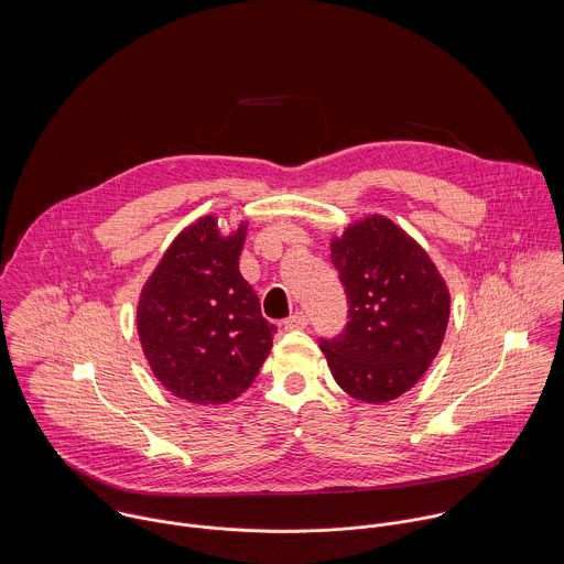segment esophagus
Instances as JSON below:
<instances>
[{"label": "esophagus", "instance_id": "1", "mask_svg": "<svg viewBox=\"0 0 564 564\" xmlns=\"http://www.w3.org/2000/svg\"><path fill=\"white\" fill-rule=\"evenodd\" d=\"M306 325H308V317H306L304 313H295V315H291V317L284 322L286 329H304Z\"/></svg>", "mask_w": 564, "mask_h": 564}]
</instances>
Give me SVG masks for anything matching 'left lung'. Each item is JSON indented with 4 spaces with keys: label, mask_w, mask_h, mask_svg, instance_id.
<instances>
[{
    "label": "left lung",
    "mask_w": 564,
    "mask_h": 564,
    "mask_svg": "<svg viewBox=\"0 0 564 564\" xmlns=\"http://www.w3.org/2000/svg\"><path fill=\"white\" fill-rule=\"evenodd\" d=\"M332 264L347 295V325L322 349L351 398L387 403L412 389L441 349L449 291L421 245L373 215L332 239Z\"/></svg>",
    "instance_id": "1"
}]
</instances>
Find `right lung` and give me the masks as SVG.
<instances>
[{
    "instance_id": "right-lung-1",
    "label": "right lung",
    "mask_w": 564,
    "mask_h": 564,
    "mask_svg": "<svg viewBox=\"0 0 564 564\" xmlns=\"http://www.w3.org/2000/svg\"><path fill=\"white\" fill-rule=\"evenodd\" d=\"M247 226L224 237L202 217L164 251L143 286L137 325L154 376L186 402L226 403L256 380L275 325L239 271Z\"/></svg>"
}]
</instances>
